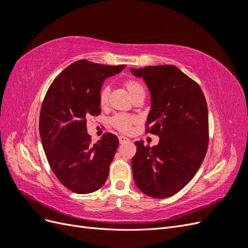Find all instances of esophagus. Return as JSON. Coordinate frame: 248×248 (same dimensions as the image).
<instances>
[{
  "label": "esophagus",
  "instance_id": "esophagus-1",
  "mask_svg": "<svg viewBox=\"0 0 248 248\" xmlns=\"http://www.w3.org/2000/svg\"><path fill=\"white\" fill-rule=\"evenodd\" d=\"M119 141H120V144H124V142L130 141V140L128 138H125V137L121 136V137H119Z\"/></svg>",
  "mask_w": 248,
  "mask_h": 248
}]
</instances>
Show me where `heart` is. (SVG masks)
Wrapping results in <instances>:
<instances>
[{
	"instance_id": "b5f03b06",
	"label": "heart",
	"mask_w": 248,
	"mask_h": 248,
	"mask_svg": "<svg viewBox=\"0 0 248 248\" xmlns=\"http://www.w3.org/2000/svg\"><path fill=\"white\" fill-rule=\"evenodd\" d=\"M124 87L128 91L129 95L132 97V99H136L140 96H145V88L142 86L140 81L134 78L126 79L124 81ZM108 94H109V88L108 86H104L100 89L99 95H98V102L101 108L106 107L108 101ZM138 119L136 116L128 115V114H116L109 119V124L116 128L118 131L127 133L131 129V126L137 123Z\"/></svg>"
}]
</instances>
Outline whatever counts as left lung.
Instances as JSON below:
<instances>
[{
	"mask_svg": "<svg viewBox=\"0 0 248 248\" xmlns=\"http://www.w3.org/2000/svg\"><path fill=\"white\" fill-rule=\"evenodd\" d=\"M130 70L142 78L151 93L146 132L160 138L153 147L136 141L133 179L147 196L166 199L181 190L204 161L209 142L206 98L198 82L176 66Z\"/></svg>",
	"mask_w": 248,
	"mask_h": 248,
	"instance_id": "obj_1",
	"label": "left lung"
}]
</instances>
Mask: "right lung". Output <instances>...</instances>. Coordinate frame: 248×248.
Here are the masks:
<instances>
[{"label": "right lung", "mask_w": 248, "mask_h": 248, "mask_svg": "<svg viewBox=\"0 0 248 248\" xmlns=\"http://www.w3.org/2000/svg\"><path fill=\"white\" fill-rule=\"evenodd\" d=\"M125 67L79 60L59 74L44 97L39 118L42 146L51 170L73 192L91 193L107 181L119 140L106 132L92 144L87 118L100 115L103 81Z\"/></svg>", "instance_id": "1"}]
</instances>
